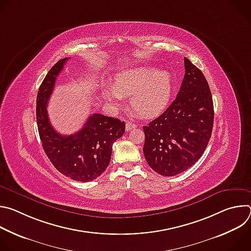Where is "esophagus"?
<instances>
[{
	"label": "esophagus",
	"instance_id": "obj_1",
	"mask_svg": "<svg viewBox=\"0 0 251 251\" xmlns=\"http://www.w3.org/2000/svg\"><path fill=\"white\" fill-rule=\"evenodd\" d=\"M136 127V125L135 124H133V123H131V122H127L126 123V131H131L132 129H134Z\"/></svg>",
	"mask_w": 251,
	"mask_h": 251
}]
</instances>
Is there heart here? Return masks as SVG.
<instances>
[{"label": "heart", "mask_w": 251, "mask_h": 251, "mask_svg": "<svg viewBox=\"0 0 251 251\" xmlns=\"http://www.w3.org/2000/svg\"><path fill=\"white\" fill-rule=\"evenodd\" d=\"M173 90V77L168 70L138 66L118 73L113 85L103 86L102 95L115 108L122 104L123 97L131 96L130 105L139 115L154 118L168 108Z\"/></svg>", "instance_id": "b5f03b06"}]
</instances>
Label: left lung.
<instances>
[{
    "label": "left lung",
    "instance_id": "1",
    "mask_svg": "<svg viewBox=\"0 0 251 251\" xmlns=\"http://www.w3.org/2000/svg\"><path fill=\"white\" fill-rule=\"evenodd\" d=\"M185 76L176 99L158 118L143 126L148 165L172 176L191 168L203 154L213 126V103L201 71L187 57Z\"/></svg>",
    "mask_w": 251,
    "mask_h": 251
}]
</instances>
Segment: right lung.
I'll use <instances>...</instances> for the list:
<instances>
[{
  "label": "right lung",
  "instance_id": "right-lung-1",
  "mask_svg": "<svg viewBox=\"0 0 251 251\" xmlns=\"http://www.w3.org/2000/svg\"><path fill=\"white\" fill-rule=\"evenodd\" d=\"M69 58L58 60L48 73L37 96V123L43 148L54 168L77 182H89L108 167L113 143L123 136L125 123L117 118L94 113L73 135H60L51 126L48 101L57 75Z\"/></svg>",
  "mask_w": 251,
  "mask_h": 251
}]
</instances>
